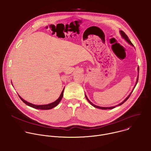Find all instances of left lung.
I'll list each match as a JSON object with an SVG mask.
<instances>
[{
    "label": "left lung",
    "mask_w": 151,
    "mask_h": 151,
    "mask_svg": "<svg viewBox=\"0 0 151 151\" xmlns=\"http://www.w3.org/2000/svg\"><path fill=\"white\" fill-rule=\"evenodd\" d=\"M120 34H121V35H122V37L123 38H124L130 44H131V45H133V44L132 43V42L130 41V40L129 39V38H128V37H127V35L124 33V32H123V31H120ZM138 71H139V68H138ZM138 79H139V75H138V77H137V82H136V85H135V86H136V84H137V82H138ZM135 86H134V88H135ZM132 92H133V91H132ZM132 92L130 93V95L124 100V101L122 103H120V104H119V105H117V106H120V105H122V104H123L124 102H126L127 100V99L130 97V95L132 94ZM85 96H86V99L88 100V101L92 106H93L94 107H95V108H98V109H102V110H107V109H114V108H115L116 107L114 106V107H99V106H95V105H94L93 103H92L88 99V98H87V96L85 95Z\"/></svg>",
    "instance_id": "left-lung-1"
}]
</instances>
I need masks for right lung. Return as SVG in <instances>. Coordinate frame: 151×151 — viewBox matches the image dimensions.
I'll use <instances>...</instances> for the list:
<instances>
[{"label": "right lung", "mask_w": 151, "mask_h": 151, "mask_svg": "<svg viewBox=\"0 0 151 151\" xmlns=\"http://www.w3.org/2000/svg\"><path fill=\"white\" fill-rule=\"evenodd\" d=\"M64 89H65V88H64L63 90L62 91V93H61V94H60V96L59 98L56 100V101H55V102H53V103H51V104H46V105H39V106H38V105L32 104H31V103H28V102H27L26 101H25V100L23 99L20 96H19L20 99L22 100V101L26 105H27V106H29V107H32V108H34V109H40V110H50V109H52L55 107L56 106H57L59 104V103L60 102L61 99H62V97H63V95Z\"/></svg>", "instance_id": "1"}]
</instances>
